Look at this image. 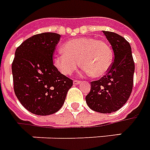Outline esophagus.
<instances>
[{
    "label": "esophagus",
    "mask_w": 150,
    "mask_h": 150,
    "mask_svg": "<svg viewBox=\"0 0 150 150\" xmlns=\"http://www.w3.org/2000/svg\"><path fill=\"white\" fill-rule=\"evenodd\" d=\"M81 81L79 80H74L73 81V85H79V84H81Z\"/></svg>",
    "instance_id": "34e87169"
}]
</instances>
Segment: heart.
I'll return each instance as SVG.
<instances>
[{
  "label": "heart",
  "instance_id": "1",
  "mask_svg": "<svg viewBox=\"0 0 150 150\" xmlns=\"http://www.w3.org/2000/svg\"><path fill=\"white\" fill-rule=\"evenodd\" d=\"M64 52L53 57L54 65L64 75H70L80 65L84 72L94 77L106 75L113 63V52L106 42L94 38L82 37L67 41Z\"/></svg>",
  "mask_w": 150,
  "mask_h": 150
}]
</instances>
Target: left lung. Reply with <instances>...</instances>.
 Instances as JSON below:
<instances>
[{"label": "left lung", "instance_id": "obj_1", "mask_svg": "<svg viewBox=\"0 0 150 150\" xmlns=\"http://www.w3.org/2000/svg\"><path fill=\"white\" fill-rule=\"evenodd\" d=\"M103 32L111 45L115 58L107 74L90 82L91 88L86 101L91 110L107 114L120 109L130 97L135 64L128 41L116 33Z\"/></svg>", "mask_w": 150, "mask_h": 150}]
</instances>
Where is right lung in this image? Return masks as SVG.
<instances>
[{"label":"right lung","mask_w":150,"mask_h":150,"mask_svg":"<svg viewBox=\"0 0 150 150\" xmlns=\"http://www.w3.org/2000/svg\"><path fill=\"white\" fill-rule=\"evenodd\" d=\"M60 39L56 33L38 34L16 49L12 64L14 92L22 106L37 115L59 111L73 86V81L53 64V53Z\"/></svg>","instance_id":"right-lung-1"}]
</instances>
